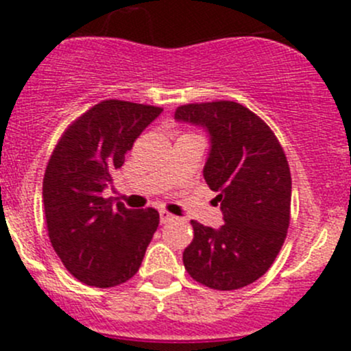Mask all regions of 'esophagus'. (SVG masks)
I'll list each match as a JSON object with an SVG mask.
<instances>
[{"label": "esophagus", "mask_w": 351, "mask_h": 351, "mask_svg": "<svg viewBox=\"0 0 351 351\" xmlns=\"http://www.w3.org/2000/svg\"><path fill=\"white\" fill-rule=\"evenodd\" d=\"M175 219V215L169 214L168 210H159V221H161V224H166V222L173 221Z\"/></svg>", "instance_id": "1"}]
</instances>
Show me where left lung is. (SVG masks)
<instances>
[{
  "instance_id": "left-lung-1",
  "label": "left lung",
  "mask_w": 351,
  "mask_h": 351,
  "mask_svg": "<svg viewBox=\"0 0 351 351\" xmlns=\"http://www.w3.org/2000/svg\"><path fill=\"white\" fill-rule=\"evenodd\" d=\"M175 119L208 132L204 178L219 193L224 215L219 229L192 221L183 265L193 280L215 290L253 284L275 261L290 224L292 178L284 149L274 130L236 101L182 105Z\"/></svg>"
}]
</instances>
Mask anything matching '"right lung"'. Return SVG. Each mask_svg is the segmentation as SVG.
Segmentation results:
<instances>
[{"label": "right lung", "instance_id": "add662e5", "mask_svg": "<svg viewBox=\"0 0 351 351\" xmlns=\"http://www.w3.org/2000/svg\"><path fill=\"white\" fill-rule=\"evenodd\" d=\"M162 112L153 105L105 100L64 130L42 183L52 247L74 278L108 289L139 270L159 214L104 197L115 169L144 129Z\"/></svg>", "mask_w": 351, "mask_h": 351}]
</instances>
